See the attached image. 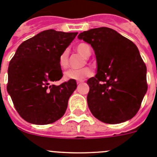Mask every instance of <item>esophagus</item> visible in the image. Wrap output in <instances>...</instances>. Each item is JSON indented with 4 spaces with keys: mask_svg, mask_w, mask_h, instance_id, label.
<instances>
[{
    "mask_svg": "<svg viewBox=\"0 0 157 157\" xmlns=\"http://www.w3.org/2000/svg\"><path fill=\"white\" fill-rule=\"evenodd\" d=\"M83 82H85V80H79V81L77 82V84L78 85H79V84H81V83H82Z\"/></svg>",
    "mask_w": 157,
    "mask_h": 157,
    "instance_id": "34e87169",
    "label": "esophagus"
}]
</instances>
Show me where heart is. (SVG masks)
Wrapping results in <instances>:
<instances>
[{
    "mask_svg": "<svg viewBox=\"0 0 157 157\" xmlns=\"http://www.w3.org/2000/svg\"><path fill=\"white\" fill-rule=\"evenodd\" d=\"M78 52L82 56L87 58L90 56L91 48L86 43H80L76 47ZM59 65L61 69H65L67 67V52L64 51L59 58ZM92 75V71L90 68H83L81 70H68L64 73V78L67 80H82L85 77Z\"/></svg>",
    "mask_w": 157,
    "mask_h": 157,
    "instance_id": "1",
    "label": "heart"
}]
</instances>
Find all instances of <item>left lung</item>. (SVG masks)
<instances>
[{"label":"left lung","instance_id":"left-lung-1","mask_svg":"<svg viewBox=\"0 0 157 157\" xmlns=\"http://www.w3.org/2000/svg\"><path fill=\"white\" fill-rule=\"evenodd\" d=\"M78 38L90 44L97 59V74L87 81V103L93 116L109 124L132 119L148 88L146 66L138 48L109 27L82 32Z\"/></svg>","mask_w":157,"mask_h":157}]
</instances>
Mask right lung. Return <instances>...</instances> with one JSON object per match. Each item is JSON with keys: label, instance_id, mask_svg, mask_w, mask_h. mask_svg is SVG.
I'll list each match as a JSON object with an SVG mask.
<instances>
[{"label": "right lung", "instance_id": "right-lung-1", "mask_svg": "<svg viewBox=\"0 0 157 157\" xmlns=\"http://www.w3.org/2000/svg\"><path fill=\"white\" fill-rule=\"evenodd\" d=\"M77 32L44 30L18 47L8 69L7 90L19 116L27 122L45 125L64 115L75 80L52 84L63 76L59 58Z\"/></svg>", "mask_w": 157, "mask_h": 157}]
</instances>
